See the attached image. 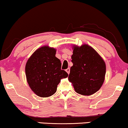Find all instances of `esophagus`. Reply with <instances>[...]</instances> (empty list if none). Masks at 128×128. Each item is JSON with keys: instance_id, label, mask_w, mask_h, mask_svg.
Segmentation results:
<instances>
[{"instance_id": "1", "label": "esophagus", "mask_w": 128, "mask_h": 128, "mask_svg": "<svg viewBox=\"0 0 128 128\" xmlns=\"http://www.w3.org/2000/svg\"><path fill=\"white\" fill-rule=\"evenodd\" d=\"M66 72L68 73V74H69V72H70V69H69V68H68V69H66Z\"/></svg>"}]
</instances>
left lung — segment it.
Masks as SVG:
<instances>
[{"instance_id":"left-lung-1","label":"left lung","mask_w":128,"mask_h":128,"mask_svg":"<svg viewBox=\"0 0 128 128\" xmlns=\"http://www.w3.org/2000/svg\"><path fill=\"white\" fill-rule=\"evenodd\" d=\"M69 80L74 90L83 96H90L100 90L106 72L105 62L92 47L84 44L73 47Z\"/></svg>"}]
</instances>
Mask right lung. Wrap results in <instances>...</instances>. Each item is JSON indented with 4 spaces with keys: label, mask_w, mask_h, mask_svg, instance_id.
Segmentation results:
<instances>
[{
    "label": "right lung",
    "mask_w": 128,
    "mask_h": 128,
    "mask_svg": "<svg viewBox=\"0 0 128 128\" xmlns=\"http://www.w3.org/2000/svg\"><path fill=\"white\" fill-rule=\"evenodd\" d=\"M56 50L44 46L36 50L27 60L26 75L30 87L41 97L55 93L60 79L68 76L61 69V62L55 56Z\"/></svg>",
    "instance_id": "1"
}]
</instances>
